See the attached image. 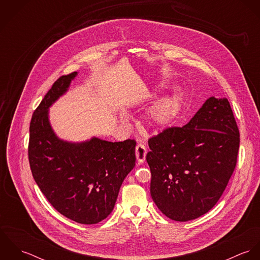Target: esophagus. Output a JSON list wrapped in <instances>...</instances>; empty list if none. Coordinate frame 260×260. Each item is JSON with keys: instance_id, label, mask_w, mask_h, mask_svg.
Here are the masks:
<instances>
[{"instance_id": "obj_1", "label": "esophagus", "mask_w": 260, "mask_h": 260, "mask_svg": "<svg viewBox=\"0 0 260 260\" xmlns=\"http://www.w3.org/2000/svg\"><path fill=\"white\" fill-rule=\"evenodd\" d=\"M135 154H136V158L137 161L139 163H143L146 159V154H147V150L145 148L144 145L142 144H137L136 148H135Z\"/></svg>"}]
</instances>
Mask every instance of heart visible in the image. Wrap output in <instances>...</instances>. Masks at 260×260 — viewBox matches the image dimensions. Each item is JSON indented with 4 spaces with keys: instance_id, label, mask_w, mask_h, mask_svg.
<instances>
[{
    "instance_id": "heart-1",
    "label": "heart",
    "mask_w": 260,
    "mask_h": 260,
    "mask_svg": "<svg viewBox=\"0 0 260 260\" xmlns=\"http://www.w3.org/2000/svg\"><path fill=\"white\" fill-rule=\"evenodd\" d=\"M182 93L175 91L174 93L162 97L154 103L147 112L149 122L153 126L165 127L170 125L178 116L182 106ZM127 115H122V120H127Z\"/></svg>"
}]
</instances>
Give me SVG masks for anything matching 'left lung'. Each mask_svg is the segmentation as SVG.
<instances>
[{
  "label": "left lung",
  "mask_w": 260,
  "mask_h": 260,
  "mask_svg": "<svg viewBox=\"0 0 260 260\" xmlns=\"http://www.w3.org/2000/svg\"><path fill=\"white\" fill-rule=\"evenodd\" d=\"M239 130L226 98H208L183 127L167 128L148 140L150 193L175 221L207 213L234 171Z\"/></svg>",
  "instance_id": "left-lung-1"
}]
</instances>
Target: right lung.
<instances>
[{
	"instance_id": "obj_1",
	"label": "right lung",
	"mask_w": 260,
	"mask_h": 260,
	"mask_svg": "<svg viewBox=\"0 0 260 260\" xmlns=\"http://www.w3.org/2000/svg\"><path fill=\"white\" fill-rule=\"evenodd\" d=\"M77 72L60 77L45 95L30 123L29 162L33 177L51 205L81 224H96L113 210L120 187L135 166L134 140L84 142L60 139L49 108L64 95Z\"/></svg>"
}]
</instances>
